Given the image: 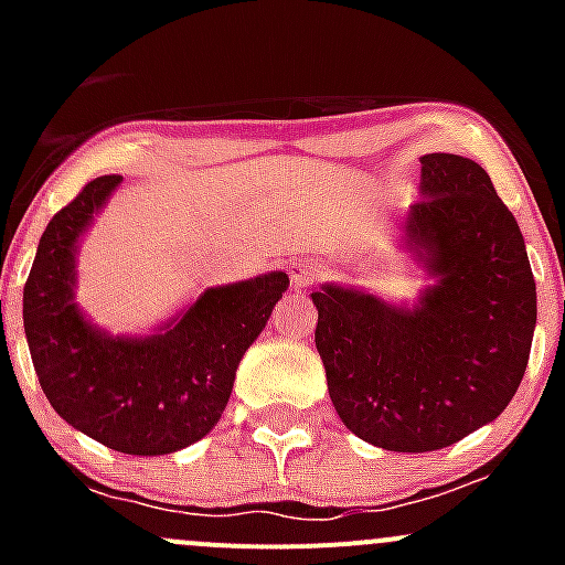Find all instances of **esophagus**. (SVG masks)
Returning <instances> with one entry per match:
<instances>
[{"mask_svg": "<svg viewBox=\"0 0 565 565\" xmlns=\"http://www.w3.org/2000/svg\"><path fill=\"white\" fill-rule=\"evenodd\" d=\"M324 276L322 267H298V270L292 273V289H309L311 284H317L319 278Z\"/></svg>", "mask_w": 565, "mask_h": 565, "instance_id": "1", "label": "esophagus"}]
</instances>
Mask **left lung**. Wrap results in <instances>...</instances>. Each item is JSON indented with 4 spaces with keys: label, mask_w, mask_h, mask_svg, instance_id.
<instances>
[{
    "label": "left lung",
    "mask_w": 565,
    "mask_h": 565,
    "mask_svg": "<svg viewBox=\"0 0 565 565\" xmlns=\"http://www.w3.org/2000/svg\"><path fill=\"white\" fill-rule=\"evenodd\" d=\"M407 243L440 281L415 309L344 287L311 292L317 352L347 429L424 454L498 418L525 377L535 281L516 218L476 161L420 158Z\"/></svg>",
    "instance_id": "8db88e82"
}]
</instances>
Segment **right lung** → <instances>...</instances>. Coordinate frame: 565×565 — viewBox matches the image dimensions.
Instances as JSON below:
<instances>
[{
	"instance_id": "right-lung-1",
	"label": "right lung",
	"mask_w": 565,
	"mask_h": 565,
	"mask_svg": "<svg viewBox=\"0 0 565 565\" xmlns=\"http://www.w3.org/2000/svg\"><path fill=\"white\" fill-rule=\"evenodd\" d=\"M119 174L87 182L45 226L24 284V330L51 407L119 454L158 457L202 440L224 413L237 363L287 289L276 270L207 289L163 333L114 339L73 303L76 241Z\"/></svg>"
}]
</instances>
